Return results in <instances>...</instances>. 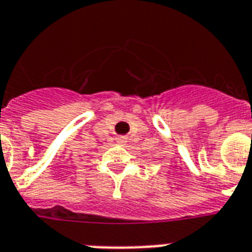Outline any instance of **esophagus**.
Returning a JSON list of instances; mask_svg holds the SVG:
<instances>
[{
  "label": "esophagus",
  "instance_id": "obj_1",
  "mask_svg": "<svg viewBox=\"0 0 252 252\" xmlns=\"http://www.w3.org/2000/svg\"><path fill=\"white\" fill-rule=\"evenodd\" d=\"M118 144L119 145H126V138L124 137V136H120V137H118Z\"/></svg>",
  "mask_w": 252,
  "mask_h": 252
}]
</instances>
